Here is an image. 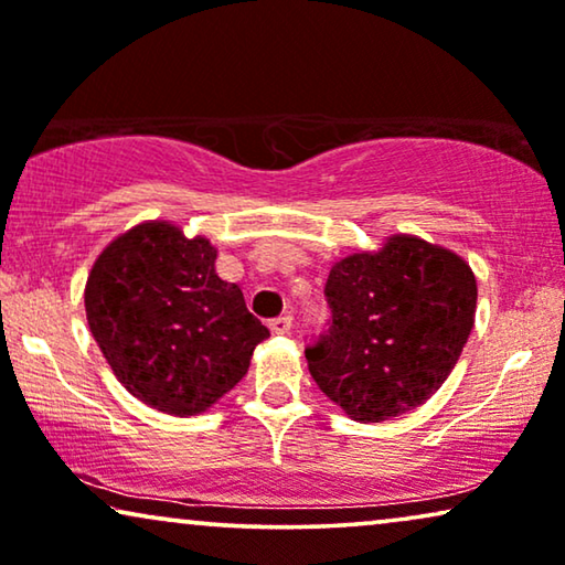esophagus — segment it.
<instances>
[{
  "label": "esophagus",
  "instance_id": "1",
  "mask_svg": "<svg viewBox=\"0 0 565 565\" xmlns=\"http://www.w3.org/2000/svg\"><path fill=\"white\" fill-rule=\"evenodd\" d=\"M290 327H292V319L288 313L277 316V319H269V329H273V334H288Z\"/></svg>",
  "mask_w": 565,
  "mask_h": 565
}]
</instances>
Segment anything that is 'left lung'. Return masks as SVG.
I'll return each instance as SVG.
<instances>
[{
    "mask_svg": "<svg viewBox=\"0 0 565 565\" xmlns=\"http://www.w3.org/2000/svg\"><path fill=\"white\" fill-rule=\"evenodd\" d=\"M329 329L306 347L316 385L354 422L422 406L452 373L476 321V277L458 254L396 234L331 267Z\"/></svg>",
    "mask_w": 565,
    "mask_h": 565,
    "instance_id": "obj_1",
    "label": "left lung"
}]
</instances>
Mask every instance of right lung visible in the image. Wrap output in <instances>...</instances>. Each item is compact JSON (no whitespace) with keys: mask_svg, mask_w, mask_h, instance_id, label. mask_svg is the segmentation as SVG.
Listing matches in <instances>:
<instances>
[{"mask_svg":"<svg viewBox=\"0 0 565 565\" xmlns=\"http://www.w3.org/2000/svg\"><path fill=\"white\" fill-rule=\"evenodd\" d=\"M215 257L205 236L149 221L105 246L87 277L92 337L128 393L157 412H205L269 337L242 288L215 273Z\"/></svg>","mask_w":565,"mask_h":565,"instance_id":"obj_1","label":"right lung"}]
</instances>
